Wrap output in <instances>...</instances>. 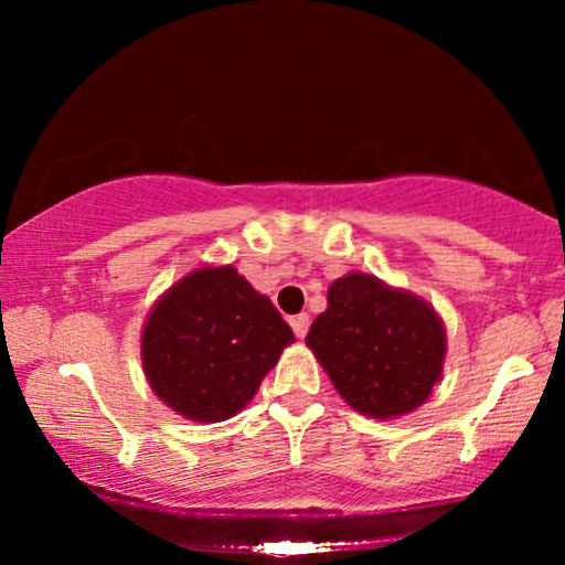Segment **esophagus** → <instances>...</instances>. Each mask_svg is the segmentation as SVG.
Here are the masks:
<instances>
[{"instance_id": "34e87169", "label": "esophagus", "mask_w": 565, "mask_h": 565, "mask_svg": "<svg viewBox=\"0 0 565 565\" xmlns=\"http://www.w3.org/2000/svg\"><path fill=\"white\" fill-rule=\"evenodd\" d=\"M290 327L298 339H303L308 334V327H311V319H308V313H298L290 319Z\"/></svg>"}]
</instances>
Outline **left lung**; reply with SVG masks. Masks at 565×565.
<instances>
[{
    "mask_svg": "<svg viewBox=\"0 0 565 565\" xmlns=\"http://www.w3.org/2000/svg\"><path fill=\"white\" fill-rule=\"evenodd\" d=\"M327 300L306 344L339 396L373 419L416 412L443 381L447 334L435 306L365 273L339 277Z\"/></svg>",
    "mask_w": 565,
    "mask_h": 565,
    "instance_id": "1",
    "label": "left lung"
}]
</instances>
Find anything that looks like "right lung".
<instances>
[{"mask_svg": "<svg viewBox=\"0 0 565 565\" xmlns=\"http://www.w3.org/2000/svg\"><path fill=\"white\" fill-rule=\"evenodd\" d=\"M292 329L234 265H203L151 306L143 375L161 404L198 424L226 422L259 391Z\"/></svg>", "mask_w": 565, "mask_h": 565, "instance_id": "add662e5", "label": "right lung"}]
</instances>
